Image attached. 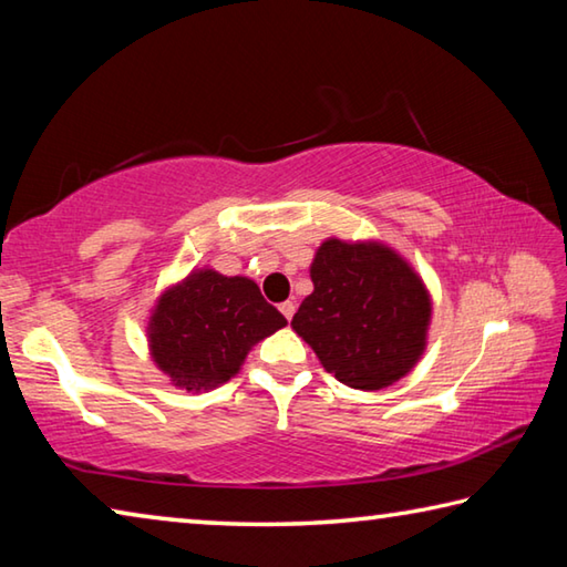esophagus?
Listing matches in <instances>:
<instances>
[{"instance_id":"34e87169","label":"esophagus","mask_w":567,"mask_h":567,"mask_svg":"<svg viewBox=\"0 0 567 567\" xmlns=\"http://www.w3.org/2000/svg\"><path fill=\"white\" fill-rule=\"evenodd\" d=\"M280 312L285 315V320L290 322V320H292V315H295V302H290V300L282 302V305H280Z\"/></svg>"}]
</instances>
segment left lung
I'll list each match as a JSON object with an SVG mask.
<instances>
[{
    "label": "left lung",
    "instance_id": "left-lung-1",
    "mask_svg": "<svg viewBox=\"0 0 567 567\" xmlns=\"http://www.w3.org/2000/svg\"><path fill=\"white\" fill-rule=\"evenodd\" d=\"M310 277L315 290L295 312L292 330L342 385L382 390L415 368L433 307L395 249L328 239Z\"/></svg>",
    "mask_w": 567,
    "mask_h": 567
}]
</instances>
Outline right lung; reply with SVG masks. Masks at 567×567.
<instances>
[{"label": "right lung", "mask_w": 567, "mask_h": 567, "mask_svg": "<svg viewBox=\"0 0 567 567\" xmlns=\"http://www.w3.org/2000/svg\"><path fill=\"white\" fill-rule=\"evenodd\" d=\"M285 324L252 280L197 270L159 297L147 338L172 385L192 392L235 378L249 348Z\"/></svg>", "instance_id": "1"}]
</instances>
